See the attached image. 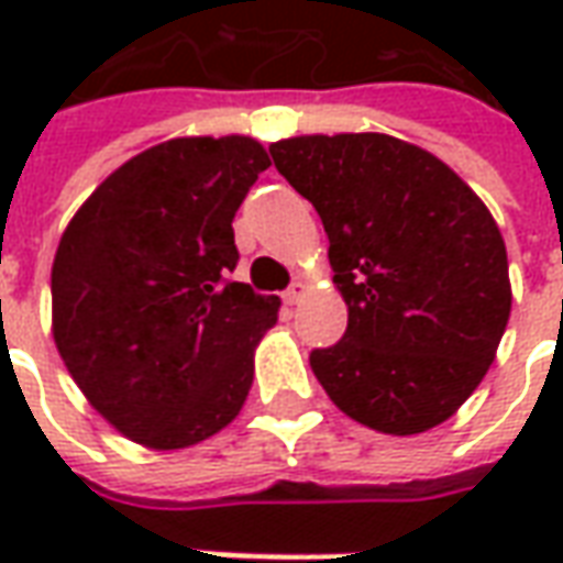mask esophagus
<instances>
[{
	"label": "esophagus",
	"instance_id": "34e87169",
	"mask_svg": "<svg viewBox=\"0 0 563 563\" xmlns=\"http://www.w3.org/2000/svg\"><path fill=\"white\" fill-rule=\"evenodd\" d=\"M301 295H305V286H301V283H292V286H289V289L283 292V301L292 307V305H298V301H301Z\"/></svg>",
	"mask_w": 563,
	"mask_h": 563
}]
</instances>
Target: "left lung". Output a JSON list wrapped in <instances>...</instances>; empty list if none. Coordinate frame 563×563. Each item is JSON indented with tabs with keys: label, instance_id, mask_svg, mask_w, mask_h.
Segmentation results:
<instances>
[{
	"label": "left lung",
	"instance_id": "left-lung-1",
	"mask_svg": "<svg viewBox=\"0 0 563 563\" xmlns=\"http://www.w3.org/2000/svg\"><path fill=\"white\" fill-rule=\"evenodd\" d=\"M317 208L350 319L310 367L329 398L383 434H422L467 401L509 319L507 246L479 196L391 135L271 144Z\"/></svg>",
	"mask_w": 563,
	"mask_h": 563
}]
</instances>
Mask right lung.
Returning <instances> with one entry per match:
<instances>
[{
    "label": "right lung",
    "instance_id": "right-lung-1",
    "mask_svg": "<svg viewBox=\"0 0 563 563\" xmlns=\"http://www.w3.org/2000/svg\"><path fill=\"white\" fill-rule=\"evenodd\" d=\"M271 165L244 135L174 139L120 165L63 232L54 341L87 401L150 449L241 413L277 295L232 280V220Z\"/></svg>",
    "mask_w": 563,
    "mask_h": 563
}]
</instances>
